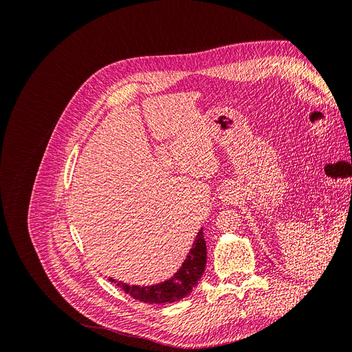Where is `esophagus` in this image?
I'll list each match as a JSON object with an SVG mask.
<instances>
[{
	"instance_id": "1",
	"label": "esophagus",
	"mask_w": 352,
	"mask_h": 352,
	"mask_svg": "<svg viewBox=\"0 0 352 352\" xmlns=\"http://www.w3.org/2000/svg\"><path fill=\"white\" fill-rule=\"evenodd\" d=\"M220 199L223 204H235V201L238 199V189L233 186V185H226L225 188L221 189V194H220Z\"/></svg>"
}]
</instances>
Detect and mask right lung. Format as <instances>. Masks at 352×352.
I'll use <instances>...</instances> for the list:
<instances>
[{"instance_id":"right-lung-1","label":"right lung","mask_w":352,"mask_h":352,"mask_svg":"<svg viewBox=\"0 0 352 352\" xmlns=\"http://www.w3.org/2000/svg\"><path fill=\"white\" fill-rule=\"evenodd\" d=\"M207 263V247L206 238L202 228L197 233L195 241L192 243L189 254L186 255L185 261L180 265V269L172 276V278L150 286H140V285H127L120 280L110 278L109 280L116 286L129 294L138 301L146 304H172L176 301L184 300L186 295L192 292L197 286L201 276L204 274Z\"/></svg>"}]
</instances>
